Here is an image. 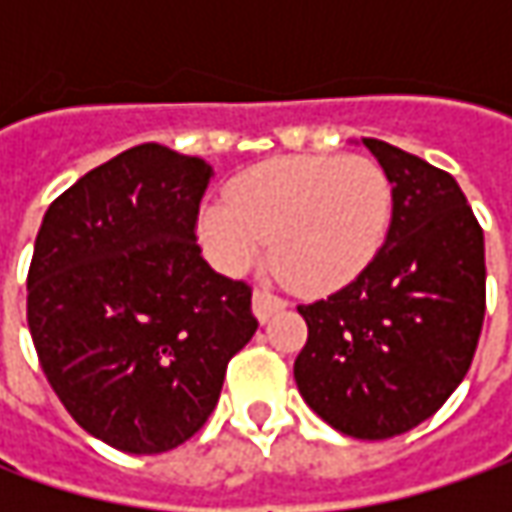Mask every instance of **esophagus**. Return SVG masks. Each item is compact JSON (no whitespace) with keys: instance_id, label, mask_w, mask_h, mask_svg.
<instances>
[{"instance_id":"34e87169","label":"esophagus","mask_w":512,"mask_h":512,"mask_svg":"<svg viewBox=\"0 0 512 512\" xmlns=\"http://www.w3.org/2000/svg\"><path fill=\"white\" fill-rule=\"evenodd\" d=\"M285 307V299H279L276 293H270L265 287H259L256 293H253V313L259 316V322H267L273 313H279Z\"/></svg>"}]
</instances>
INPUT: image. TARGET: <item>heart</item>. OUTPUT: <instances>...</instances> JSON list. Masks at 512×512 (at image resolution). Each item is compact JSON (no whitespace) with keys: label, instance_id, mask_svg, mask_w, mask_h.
<instances>
[{"label":"heart","instance_id":"1","mask_svg":"<svg viewBox=\"0 0 512 512\" xmlns=\"http://www.w3.org/2000/svg\"><path fill=\"white\" fill-rule=\"evenodd\" d=\"M390 213V179L373 159L285 156L239 173L227 202L202 207L199 242L219 270L242 273L273 239L293 285L333 290L376 256Z\"/></svg>","mask_w":512,"mask_h":512}]
</instances>
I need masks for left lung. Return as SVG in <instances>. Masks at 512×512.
Wrapping results in <instances>:
<instances>
[{
	"instance_id": "8db88e82",
	"label": "left lung",
	"mask_w": 512,
	"mask_h": 512,
	"mask_svg": "<svg viewBox=\"0 0 512 512\" xmlns=\"http://www.w3.org/2000/svg\"><path fill=\"white\" fill-rule=\"evenodd\" d=\"M393 185L379 253L327 299L299 305L307 344L299 393L353 439H393L430 419L462 384L484 322V233L444 170L364 139Z\"/></svg>"
}]
</instances>
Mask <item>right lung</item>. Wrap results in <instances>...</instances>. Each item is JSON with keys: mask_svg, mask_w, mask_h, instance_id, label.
<instances>
[{"mask_svg": "<svg viewBox=\"0 0 512 512\" xmlns=\"http://www.w3.org/2000/svg\"><path fill=\"white\" fill-rule=\"evenodd\" d=\"M213 170L136 145L50 202L28 270V327L53 393L122 453H168L205 427L227 362L256 333L253 290L196 242Z\"/></svg>", "mask_w": 512, "mask_h": 512, "instance_id": "add662e5", "label": "right lung"}]
</instances>
